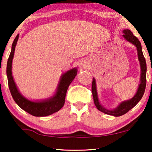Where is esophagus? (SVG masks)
Returning <instances> with one entry per match:
<instances>
[{"label":"esophagus","mask_w":152,"mask_h":152,"mask_svg":"<svg viewBox=\"0 0 152 152\" xmlns=\"http://www.w3.org/2000/svg\"><path fill=\"white\" fill-rule=\"evenodd\" d=\"M80 67L81 68V69H86V66L84 64H81L80 65Z\"/></svg>","instance_id":"obj_1"}]
</instances>
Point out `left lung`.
<instances>
[{"mask_svg":"<svg viewBox=\"0 0 152 152\" xmlns=\"http://www.w3.org/2000/svg\"><path fill=\"white\" fill-rule=\"evenodd\" d=\"M124 35L123 36L127 41L129 42L132 43L134 45H135L137 49L138 52V60L140 61V69H141V74H140V83L138 86L136 94L133 98L128 101H125L122 103H121L114 110H107L105 107H103L102 105L100 104L99 102L98 99L97 92H96V81L94 78L92 79V93L93 96L94 103L95 104L96 108L102 112V113L109 114V115H113L114 116H120L126 114L129 110H130L132 108H133L137 103L139 102V101L141 99V98L143 96V94L145 91L146 87V72H147V65L146 61L144 58L143 53L142 51V47L140 45V41L136 36H134L132 32L129 29H124Z\"/></svg>","mask_w":152,"mask_h":152,"instance_id":"obj_1","label":"left lung"}]
</instances>
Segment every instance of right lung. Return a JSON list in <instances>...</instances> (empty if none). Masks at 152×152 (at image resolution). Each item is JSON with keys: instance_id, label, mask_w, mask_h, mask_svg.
Here are the masks:
<instances>
[{"instance_id": "1", "label": "right lung", "mask_w": 152, "mask_h": 152, "mask_svg": "<svg viewBox=\"0 0 152 152\" xmlns=\"http://www.w3.org/2000/svg\"><path fill=\"white\" fill-rule=\"evenodd\" d=\"M19 34L13 42L12 50L8 58L7 64V75L9 88L14 100L18 106L23 110L35 116H46L53 114L60 110L65 103L66 94L68 88L72 80L77 75V69H71L70 71L62 75L60 83L58 84L56 93L48 99L40 102H31L22 95L18 90L16 83L14 82L12 72V60L14 58L15 47H16Z\"/></svg>"}]
</instances>
